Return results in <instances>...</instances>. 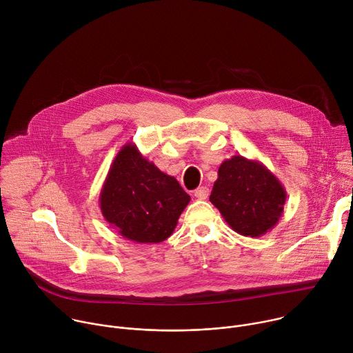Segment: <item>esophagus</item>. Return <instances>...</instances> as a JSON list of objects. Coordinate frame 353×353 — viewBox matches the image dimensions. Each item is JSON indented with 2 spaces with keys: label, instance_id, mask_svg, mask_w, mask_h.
I'll use <instances>...</instances> for the list:
<instances>
[{
  "label": "esophagus",
  "instance_id": "34e87169",
  "mask_svg": "<svg viewBox=\"0 0 353 353\" xmlns=\"http://www.w3.org/2000/svg\"><path fill=\"white\" fill-rule=\"evenodd\" d=\"M210 195V188L208 187H198L194 191V196L198 199H207Z\"/></svg>",
  "mask_w": 353,
  "mask_h": 353
}]
</instances>
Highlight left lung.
Returning <instances> with one entry per match:
<instances>
[{"instance_id": "8db88e82", "label": "left lung", "mask_w": 353, "mask_h": 353, "mask_svg": "<svg viewBox=\"0 0 353 353\" xmlns=\"http://www.w3.org/2000/svg\"><path fill=\"white\" fill-rule=\"evenodd\" d=\"M210 201L234 232L260 237L279 222L286 191L261 162L234 155L219 166Z\"/></svg>"}]
</instances>
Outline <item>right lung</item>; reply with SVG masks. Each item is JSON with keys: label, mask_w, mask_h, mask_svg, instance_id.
Wrapping results in <instances>:
<instances>
[{"label": "right lung", "mask_w": 353, "mask_h": 353, "mask_svg": "<svg viewBox=\"0 0 353 353\" xmlns=\"http://www.w3.org/2000/svg\"><path fill=\"white\" fill-rule=\"evenodd\" d=\"M190 199L179 181L143 158L132 142L119 150L99 195L106 222L143 244L166 240Z\"/></svg>", "instance_id": "obj_1"}]
</instances>
